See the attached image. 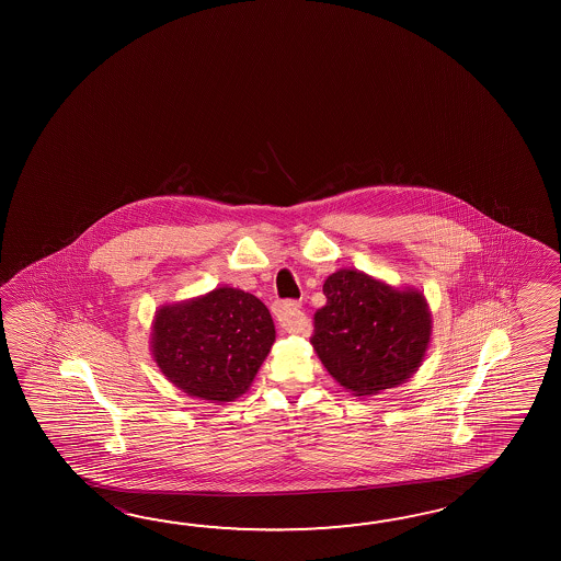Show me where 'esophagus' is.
<instances>
[{
	"instance_id": "1",
	"label": "esophagus",
	"mask_w": 561,
	"mask_h": 561,
	"mask_svg": "<svg viewBox=\"0 0 561 561\" xmlns=\"http://www.w3.org/2000/svg\"><path fill=\"white\" fill-rule=\"evenodd\" d=\"M275 317L286 333H302L305 322L297 300H280L275 305Z\"/></svg>"
}]
</instances>
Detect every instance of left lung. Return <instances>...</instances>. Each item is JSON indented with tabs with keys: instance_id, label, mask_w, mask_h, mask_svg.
<instances>
[{
	"instance_id": "1",
	"label": "left lung",
	"mask_w": 561,
	"mask_h": 561,
	"mask_svg": "<svg viewBox=\"0 0 561 561\" xmlns=\"http://www.w3.org/2000/svg\"><path fill=\"white\" fill-rule=\"evenodd\" d=\"M327 305L314 312V346L324 369L355 397L381 393L421 367L431 341L423 293L394 288L355 268L322 285Z\"/></svg>"
}]
</instances>
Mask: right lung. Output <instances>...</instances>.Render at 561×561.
I'll return each instance as SVG.
<instances>
[{"mask_svg":"<svg viewBox=\"0 0 561 561\" xmlns=\"http://www.w3.org/2000/svg\"><path fill=\"white\" fill-rule=\"evenodd\" d=\"M273 343L275 322L263 302L220 286L156 310L150 346L168 381L222 405L249 391Z\"/></svg>","mask_w":561,"mask_h":561,"instance_id":"1","label":"right lung"}]
</instances>
